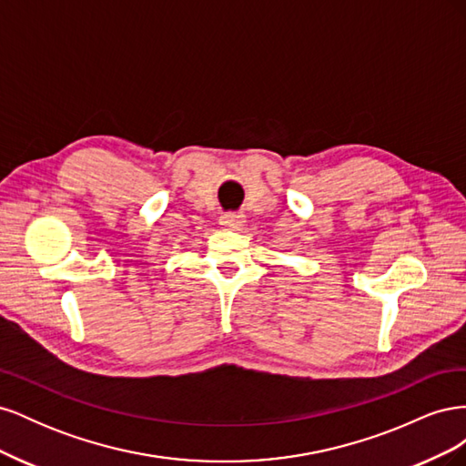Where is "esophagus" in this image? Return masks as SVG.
<instances>
[{"label": "esophagus", "instance_id": "obj_1", "mask_svg": "<svg viewBox=\"0 0 466 466\" xmlns=\"http://www.w3.org/2000/svg\"><path fill=\"white\" fill-rule=\"evenodd\" d=\"M219 223L228 229H238L245 223V216L238 214V211H228L219 218Z\"/></svg>", "mask_w": 466, "mask_h": 466}]
</instances>
